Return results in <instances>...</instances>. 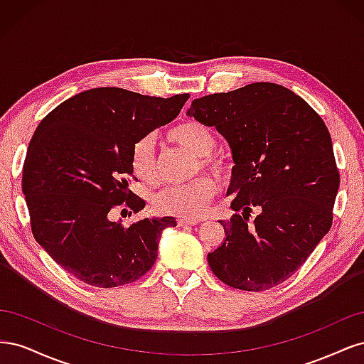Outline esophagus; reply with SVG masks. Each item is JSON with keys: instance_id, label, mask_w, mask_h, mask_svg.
<instances>
[{"instance_id": "esophagus-1", "label": "esophagus", "mask_w": 364, "mask_h": 364, "mask_svg": "<svg viewBox=\"0 0 364 364\" xmlns=\"http://www.w3.org/2000/svg\"><path fill=\"white\" fill-rule=\"evenodd\" d=\"M197 223H199V220H196V218H185V217H179L178 218V225L179 226H194Z\"/></svg>"}]
</instances>
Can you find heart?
<instances>
[{
  "mask_svg": "<svg viewBox=\"0 0 364 364\" xmlns=\"http://www.w3.org/2000/svg\"><path fill=\"white\" fill-rule=\"evenodd\" d=\"M168 139L193 155L199 156L196 173L200 168L211 173L220 183H229L234 176V167L223 156L214 155L217 139L213 129L197 119H188L168 132ZM130 168L136 178L146 185L159 183L158 161L153 141L141 138L135 142L130 155ZM217 193V183L208 176H199L191 182L178 186H168L153 197V208L159 214L178 215L185 218L200 217Z\"/></svg>",
  "mask_w": 364,
  "mask_h": 364,
  "instance_id": "b5f03b06",
  "label": "heart"
}]
</instances>
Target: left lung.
<instances>
[{
  "mask_svg": "<svg viewBox=\"0 0 364 364\" xmlns=\"http://www.w3.org/2000/svg\"><path fill=\"white\" fill-rule=\"evenodd\" d=\"M188 115L215 126L235 162L234 215L220 222L226 240L209 267L232 289L277 287L333 225L340 174L328 127L304 98L269 82L196 98Z\"/></svg>",
  "mask_w": 364,
  "mask_h": 364,
  "instance_id": "1",
  "label": "left lung"
}]
</instances>
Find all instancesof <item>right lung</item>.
I'll use <instances>...</instances> for the list:
<instances>
[{"label":"right lung","instance_id":"obj_1","mask_svg":"<svg viewBox=\"0 0 364 364\" xmlns=\"http://www.w3.org/2000/svg\"><path fill=\"white\" fill-rule=\"evenodd\" d=\"M188 98L95 87L65 100L39 123L23 167L31 232L77 279L112 289L135 282L155 264L162 230L176 220L142 218L124 228L111 217L117 208L144 209L146 202L129 190L138 181L132 149L178 117Z\"/></svg>","mask_w":364,"mask_h":364}]
</instances>
